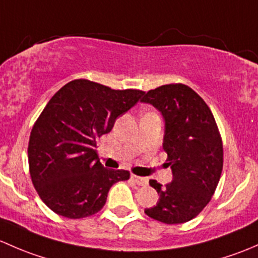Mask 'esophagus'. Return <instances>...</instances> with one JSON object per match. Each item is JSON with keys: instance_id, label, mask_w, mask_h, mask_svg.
I'll list each match as a JSON object with an SVG mask.
<instances>
[{"instance_id": "obj_1", "label": "esophagus", "mask_w": 258, "mask_h": 258, "mask_svg": "<svg viewBox=\"0 0 258 258\" xmlns=\"http://www.w3.org/2000/svg\"><path fill=\"white\" fill-rule=\"evenodd\" d=\"M132 180L139 186H147L148 185V179L147 177H142V176H137V175H132Z\"/></svg>"}]
</instances>
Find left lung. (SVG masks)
I'll list each match as a JSON object with an SVG mask.
<instances>
[{"instance_id": "1", "label": "left lung", "mask_w": 258, "mask_h": 258, "mask_svg": "<svg viewBox=\"0 0 258 258\" xmlns=\"http://www.w3.org/2000/svg\"><path fill=\"white\" fill-rule=\"evenodd\" d=\"M140 102L160 111L165 123L163 149L172 180L166 186L149 184L159 194L149 217L164 224H184L198 216L211 200L224 164L221 137L203 98L185 84H166L144 93Z\"/></svg>"}]
</instances>
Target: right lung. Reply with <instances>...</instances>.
<instances>
[{
    "instance_id": "right-lung-1",
    "label": "right lung",
    "mask_w": 258,
    "mask_h": 258,
    "mask_svg": "<svg viewBox=\"0 0 258 258\" xmlns=\"http://www.w3.org/2000/svg\"><path fill=\"white\" fill-rule=\"evenodd\" d=\"M143 94L76 79L50 98L32 128L28 164L34 188L52 211L68 219L97 214L113 184L129 179L126 170L104 168L95 148Z\"/></svg>"
}]
</instances>
